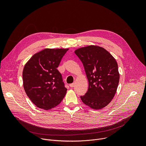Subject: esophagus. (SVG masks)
Instances as JSON below:
<instances>
[{"mask_svg":"<svg viewBox=\"0 0 146 146\" xmlns=\"http://www.w3.org/2000/svg\"><path fill=\"white\" fill-rule=\"evenodd\" d=\"M74 83H72V84H70V87H71V88H73V87H74Z\"/></svg>","mask_w":146,"mask_h":146,"instance_id":"esophagus-1","label":"esophagus"}]
</instances>
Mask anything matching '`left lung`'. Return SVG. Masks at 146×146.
Masks as SVG:
<instances>
[{
    "label": "left lung",
    "instance_id": "1",
    "mask_svg": "<svg viewBox=\"0 0 146 146\" xmlns=\"http://www.w3.org/2000/svg\"><path fill=\"white\" fill-rule=\"evenodd\" d=\"M84 66L88 80V90L80 96L92 109L100 110L113 99L118 86L119 73L115 58L104 48L88 46L74 51Z\"/></svg>",
    "mask_w": 146,
    "mask_h": 146
}]
</instances>
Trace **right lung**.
Instances as JSON below:
<instances>
[{"label":"right lung","instance_id":"obj_1","mask_svg":"<svg viewBox=\"0 0 146 146\" xmlns=\"http://www.w3.org/2000/svg\"><path fill=\"white\" fill-rule=\"evenodd\" d=\"M69 48H46L34 54L25 65L23 72L24 90L34 105L45 110L61 102L67 89L57 70Z\"/></svg>","mask_w":146,"mask_h":146}]
</instances>
